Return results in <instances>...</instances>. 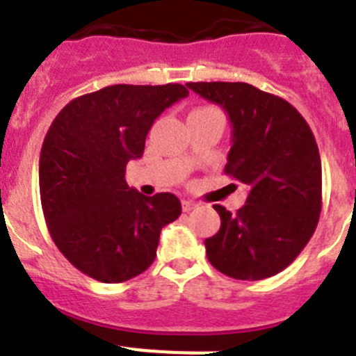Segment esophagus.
Here are the masks:
<instances>
[{
  "label": "esophagus",
  "instance_id": "esophagus-1",
  "mask_svg": "<svg viewBox=\"0 0 356 356\" xmlns=\"http://www.w3.org/2000/svg\"><path fill=\"white\" fill-rule=\"evenodd\" d=\"M196 207H197L196 203H194V201H191V200L181 201V209H184V212H191V210H194Z\"/></svg>",
  "mask_w": 356,
  "mask_h": 356
}]
</instances>
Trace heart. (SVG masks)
<instances>
[{"label": "heart", "instance_id": "1", "mask_svg": "<svg viewBox=\"0 0 356 356\" xmlns=\"http://www.w3.org/2000/svg\"><path fill=\"white\" fill-rule=\"evenodd\" d=\"M205 108H210V106H205ZM197 110H203V108H197Z\"/></svg>", "mask_w": 356, "mask_h": 356}]
</instances>
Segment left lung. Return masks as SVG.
<instances>
[{
	"mask_svg": "<svg viewBox=\"0 0 356 356\" xmlns=\"http://www.w3.org/2000/svg\"><path fill=\"white\" fill-rule=\"evenodd\" d=\"M187 87L226 110L232 149L225 172L250 187L237 213L213 205L221 228L205 241L209 262L235 280L278 275L319 222L323 175L316 137L291 103L250 83L191 81Z\"/></svg>",
	"mask_w": 356,
	"mask_h": 356,
	"instance_id": "8db88e82",
	"label": "left lung"
}]
</instances>
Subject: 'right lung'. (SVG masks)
Instances as JSON below:
<instances>
[{
	"label": "right lung",
	"instance_id": "right-lung-1",
	"mask_svg": "<svg viewBox=\"0 0 356 356\" xmlns=\"http://www.w3.org/2000/svg\"><path fill=\"white\" fill-rule=\"evenodd\" d=\"M187 96L180 83L110 85L53 119L40 149V203L53 242L83 275L121 284L155 260L160 232L181 203L128 187L127 163L143 156L155 119Z\"/></svg>",
	"mask_w": 356,
	"mask_h": 356
}]
</instances>
